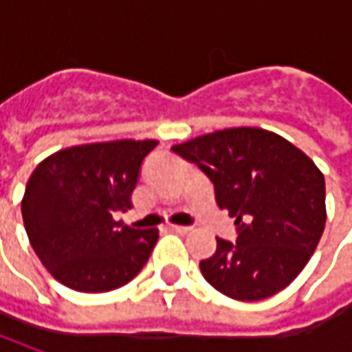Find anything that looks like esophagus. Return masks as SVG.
I'll return each mask as SVG.
<instances>
[{
  "mask_svg": "<svg viewBox=\"0 0 352 352\" xmlns=\"http://www.w3.org/2000/svg\"><path fill=\"white\" fill-rule=\"evenodd\" d=\"M170 231H176V233H188V231H192L190 227H186V225H170Z\"/></svg>",
  "mask_w": 352,
  "mask_h": 352,
  "instance_id": "1",
  "label": "esophagus"
}]
</instances>
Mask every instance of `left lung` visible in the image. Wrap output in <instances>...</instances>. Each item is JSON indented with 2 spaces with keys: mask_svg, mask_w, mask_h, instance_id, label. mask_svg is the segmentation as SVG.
I'll return each mask as SVG.
<instances>
[{
  "mask_svg": "<svg viewBox=\"0 0 352 352\" xmlns=\"http://www.w3.org/2000/svg\"><path fill=\"white\" fill-rule=\"evenodd\" d=\"M172 151L210 178L219 210L235 217L236 241L217 239L215 254L199 263L204 278L241 302L284 290L325 229V180L314 160L254 127L215 131Z\"/></svg>",
  "mask_w": 352,
  "mask_h": 352,
  "instance_id": "1",
  "label": "left lung"
}]
</instances>
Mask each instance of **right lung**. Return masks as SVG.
Here are the masks:
<instances>
[{"mask_svg":"<svg viewBox=\"0 0 352 352\" xmlns=\"http://www.w3.org/2000/svg\"><path fill=\"white\" fill-rule=\"evenodd\" d=\"M156 141L80 144L45 158L21 201L31 247L48 272L76 292L125 286L146 264L158 229L113 219L131 210L144 156Z\"/></svg>","mask_w":352,"mask_h":352,"instance_id":"add662e5","label":"right lung"}]
</instances>
